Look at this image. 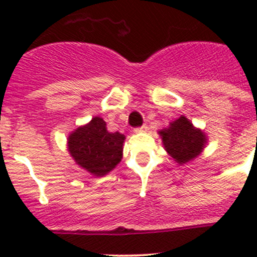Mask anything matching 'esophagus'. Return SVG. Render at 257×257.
<instances>
[{
    "label": "esophagus",
    "mask_w": 257,
    "mask_h": 257,
    "mask_svg": "<svg viewBox=\"0 0 257 257\" xmlns=\"http://www.w3.org/2000/svg\"><path fill=\"white\" fill-rule=\"evenodd\" d=\"M147 131H148L147 124H144V125H142V126H139V128L134 129V132H136V133H141V132H147Z\"/></svg>",
    "instance_id": "1"
}]
</instances>
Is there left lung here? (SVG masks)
<instances>
[{
  "label": "left lung",
  "instance_id": "8db88e82",
  "mask_svg": "<svg viewBox=\"0 0 257 257\" xmlns=\"http://www.w3.org/2000/svg\"><path fill=\"white\" fill-rule=\"evenodd\" d=\"M159 136L168 155L179 165L193 162L208 144L206 134L194 126L185 115H180L168 128L159 131Z\"/></svg>",
  "mask_w": 257,
  "mask_h": 257
}]
</instances>
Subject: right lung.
<instances>
[{
  "label": "right lung",
  "mask_w": 257,
  "mask_h": 257,
  "mask_svg": "<svg viewBox=\"0 0 257 257\" xmlns=\"http://www.w3.org/2000/svg\"><path fill=\"white\" fill-rule=\"evenodd\" d=\"M100 116L74 129L67 138L68 152L77 165L94 177L110 173L123 158L125 136L119 132L109 133Z\"/></svg>",
  "instance_id": "obj_1"
}]
</instances>
